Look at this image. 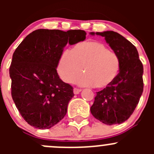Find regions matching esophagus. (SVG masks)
<instances>
[{
    "mask_svg": "<svg viewBox=\"0 0 154 154\" xmlns=\"http://www.w3.org/2000/svg\"><path fill=\"white\" fill-rule=\"evenodd\" d=\"M81 91H82V89H80V88H74V93L75 94H79V93H80Z\"/></svg>",
    "mask_w": 154,
    "mask_h": 154,
    "instance_id": "obj_1",
    "label": "esophagus"
}]
</instances>
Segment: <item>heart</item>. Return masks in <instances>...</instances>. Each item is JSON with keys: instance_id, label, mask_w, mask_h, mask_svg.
Instances as JSON below:
<instances>
[{"instance_id": "1", "label": "heart", "mask_w": 154, "mask_h": 154, "mask_svg": "<svg viewBox=\"0 0 154 154\" xmlns=\"http://www.w3.org/2000/svg\"><path fill=\"white\" fill-rule=\"evenodd\" d=\"M76 83L80 86H92L97 88L108 87L117 78L121 69L119 56L109 51L104 44L88 41L78 43L71 51L66 50L60 56L57 71L60 78L71 83L82 72Z\"/></svg>"}]
</instances>
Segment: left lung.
Here are the masks:
<instances>
[{"label":"left lung","instance_id":"8db88e82","mask_svg":"<svg viewBox=\"0 0 154 154\" xmlns=\"http://www.w3.org/2000/svg\"><path fill=\"white\" fill-rule=\"evenodd\" d=\"M104 37L119 57L121 69L110 86L97 91L90 108L96 119L107 125L122 124L134 112L143 92V65L136 48L124 36L114 31L91 32Z\"/></svg>","mask_w":154,"mask_h":154}]
</instances>
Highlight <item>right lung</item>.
<instances>
[{"mask_svg": "<svg viewBox=\"0 0 154 154\" xmlns=\"http://www.w3.org/2000/svg\"><path fill=\"white\" fill-rule=\"evenodd\" d=\"M81 29H39L21 42L10 67L11 94L23 119L38 129H49L67 112L73 87L60 78L57 65L65 46L85 40Z\"/></svg>", "mask_w": 154, "mask_h": 154, "instance_id": "add662e5", "label": "right lung"}]
</instances>
